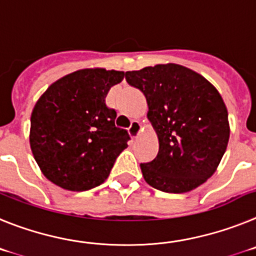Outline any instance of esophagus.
<instances>
[{
  "mask_svg": "<svg viewBox=\"0 0 256 256\" xmlns=\"http://www.w3.org/2000/svg\"><path fill=\"white\" fill-rule=\"evenodd\" d=\"M142 130V124L139 121H131V125L130 128H128V132H130V135L134 139H136L138 135H139V132H140Z\"/></svg>",
  "mask_w": 256,
  "mask_h": 256,
  "instance_id": "esophagus-1",
  "label": "esophagus"
}]
</instances>
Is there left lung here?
<instances>
[{
    "label": "left lung",
    "mask_w": 256,
    "mask_h": 256,
    "mask_svg": "<svg viewBox=\"0 0 256 256\" xmlns=\"http://www.w3.org/2000/svg\"><path fill=\"white\" fill-rule=\"evenodd\" d=\"M125 77L146 95L148 118L158 135V154L140 164L146 183L168 193L190 192L205 183L230 139L228 112L216 88L178 64L146 66Z\"/></svg>",
    "instance_id": "left-lung-1"
}]
</instances>
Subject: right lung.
<instances>
[{
    "instance_id": "right-lung-1",
    "label": "right lung",
    "mask_w": 256,
    "mask_h": 256,
    "mask_svg": "<svg viewBox=\"0 0 256 256\" xmlns=\"http://www.w3.org/2000/svg\"><path fill=\"white\" fill-rule=\"evenodd\" d=\"M124 72L81 70L54 82L33 108L30 148L44 175L68 190H88L106 180L131 138L116 126L106 104Z\"/></svg>"
}]
</instances>
